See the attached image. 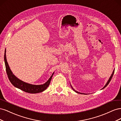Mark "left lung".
<instances>
[{"mask_svg":"<svg viewBox=\"0 0 121 121\" xmlns=\"http://www.w3.org/2000/svg\"><path fill=\"white\" fill-rule=\"evenodd\" d=\"M114 72H115V69H113V72H112V74L111 75V77H110V78H109V79H108V82H107V84H105V86L103 87V88H102V89H104V88L105 87H107V86H108V84H109V82H110V81H111V79H112V76H113V74H114ZM71 87L72 88V89H73V90H74V91H75V92H76V93H80V94H85V93H80V92H78V91H76L75 90H74V89H73V88L72 87V86H71Z\"/></svg>","mask_w":121,"mask_h":121,"instance_id":"1","label":"left lung"}]
</instances>
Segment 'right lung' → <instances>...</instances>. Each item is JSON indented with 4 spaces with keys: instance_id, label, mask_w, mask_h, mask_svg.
Listing matches in <instances>:
<instances>
[{
    "instance_id": "add662e5",
    "label": "right lung",
    "mask_w": 121,
    "mask_h": 121,
    "mask_svg": "<svg viewBox=\"0 0 121 121\" xmlns=\"http://www.w3.org/2000/svg\"><path fill=\"white\" fill-rule=\"evenodd\" d=\"M4 60L5 62L6 72L7 73V75H8V78L10 82L14 87H16L17 88L25 91L26 92L30 93H37L39 92H41L42 91L46 90L47 88L48 87L54 73H53V74L51 76L50 78L48 80V81L44 84H42V85H32V84H30L22 81V80L19 79L17 77H16L13 74V73L10 69V68L8 63V61H7L6 60V49L4 52Z\"/></svg>"
}]
</instances>
